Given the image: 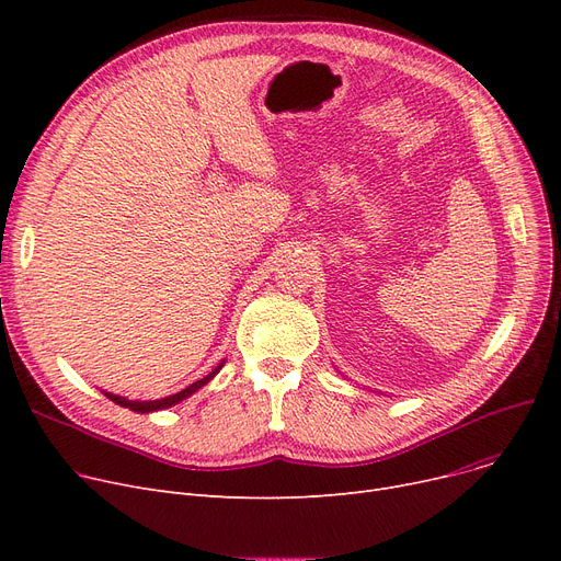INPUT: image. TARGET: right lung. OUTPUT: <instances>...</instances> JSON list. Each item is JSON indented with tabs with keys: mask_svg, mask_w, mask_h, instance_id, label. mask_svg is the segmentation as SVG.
I'll use <instances>...</instances> for the list:
<instances>
[{
	"mask_svg": "<svg viewBox=\"0 0 561 561\" xmlns=\"http://www.w3.org/2000/svg\"><path fill=\"white\" fill-rule=\"evenodd\" d=\"M225 364V362H222ZM222 364L220 366H216L209 375L206 377H202V379H197V381H193L191 387H186L184 391H180V393H174V396H168V398H161V400H127V398H123V396H115V393H104L108 400H113L115 404H121V407H127V409H131V411H138V414H150V411H159V409H168V407H172V404H176V402H182V400H186L188 396H193L197 389H202L204 385H209V381L216 377V373L222 368Z\"/></svg>",
	"mask_w": 561,
	"mask_h": 561,
	"instance_id": "right-lung-1",
	"label": "right lung"
}]
</instances>
